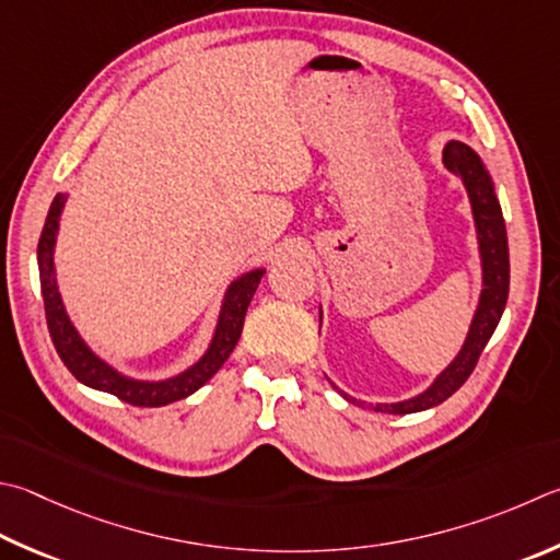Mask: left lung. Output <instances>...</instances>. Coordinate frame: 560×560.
Returning a JSON list of instances; mask_svg holds the SVG:
<instances>
[{"instance_id":"left-lung-1","label":"left lung","mask_w":560,"mask_h":560,"mask_svg":"<svg viewBox=\"0 0 560 560\" xmlns=\"http://www.w3.org/2000/svg\"><path fill=\"white\" fill-rule=\"evenodd\" d=\"M443 164L451 174H455L463 180L467 198H470L475 232H477V249H480V261H482L480 303H477V311L472 315L470 330H467V338L463 342L460 352H457L448 368L433 380L429 389L404 401L377 404L372 406L374 411L416 413V411L431 409V406H439L448 399V396H453L472 374L475 364L485 350V345L490 342L497 323L502 318L506 296H510V245H506V228H504L500 200H497V192H494V183L490 174H487L482 159L477 156L470 147L463 144V141H448L443 149ZM335 389H338V386H335ZM340 394L348 401L362 404L345 392Z\"/></svg>"}]
</instances>
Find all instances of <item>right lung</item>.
Here are the masks:
<instances>
[{"label":"right lung","instance_id":"right-lung-1","mask_svg":"<svg viewBox=\"0 0 560 560\" xmlns=\"http://www.w3.org/2000/svg\"><path fill=\"white\" fill-rule=\"evenodd\" d=\"M66 198H68L66 192H58L54 202H50L46 225L38 240L40 293H44L50 340H54L60 360H63V364L78 382H83L85 386H90V389L115 394L117 399L127 401L131 406H166L171 401L186 399V396H190L192 392H198L200 386L206 384L212 374L222 368V364H225L230 352L235 350V345L242 335V325H245L249 301L259 287L264 269H252L230 283L225 299H222L215 332H212V340L208 345L206 354H202L196 364H190L188 370H183L180 374H176V377L159 380V382L127 377V374L117 372L112 364L100 360L97 354L88 348L85 340L80 338V332L75 330V325L70 323L63 299H60L54 252H56L60 212H63Z\"/></svg>","mask_w":560,"mask_h":560}]
</instances>
